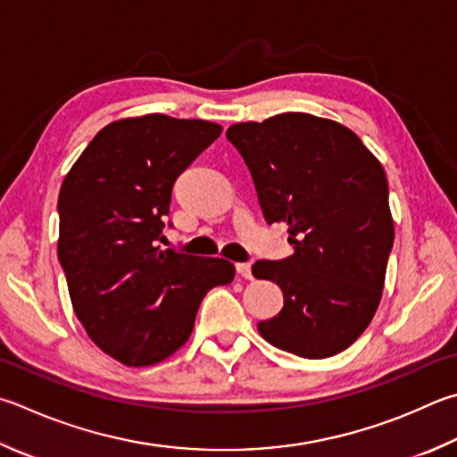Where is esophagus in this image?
Segmentation results:
<instances>
[{
    "mask_svg": "<svg viewBox=\"0 0 457 457\" xmlns=\"http://www.w3.org/2000/svg\"><path fill=\"white\" fill-rule=\"evenodd\" d=\"M237 273L242 276L244 279H253L252 276V265L250 263H237Z\"/></svg>",
    "mask_w": 457,
    "mask_h": 457,
    "instance_id": "34e87169",
    "label": "esophagus"
}]
</instances>
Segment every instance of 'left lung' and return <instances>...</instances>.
Returning a JSON list of instances; mask_svg holds the SVG:
<instances>
[{"label":"left lung","mask_w":457,"mask_h":457,"mask_svg":"<svg viewBox=\"0 0 457 457\" xmlns=\"http://www.w3.org/2000/svg\"><path fill=\"white\" fill-rule=\"evenodd\" d=\"M226 136L265 221L287 223L294 245L284 262L253 265L284 292V308L257 329L300 358L344 352L376 315L394 245L384 168L350 128L302 112L234 123Z\"/></svg>","instance_id":"left-lung-1"}]
</instances>
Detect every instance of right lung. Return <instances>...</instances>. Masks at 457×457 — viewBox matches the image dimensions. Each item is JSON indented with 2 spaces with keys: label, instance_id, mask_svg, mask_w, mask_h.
I'll list each match as a JSON object with an SVG mask.
<instances>
[{
  "label": "right lung",
  "instance_id": "obj_1",
  "mask_svg": "<svg viewBox=\"0 0 457 457\" xmlns=\"http://www.w3.org/2000/svg\"><path fill=\"white\" fill-rule=\"evenodd\" d=\"M220 134V123L165 113L115 120L63 179L57 257L73 312L123 366L168 360L192 336L205 294L234 281L228 260L157 245L173 181Z\"/></svg>",
  "mask_w": 457,
  "mask_h": 457
}]
</instances>
